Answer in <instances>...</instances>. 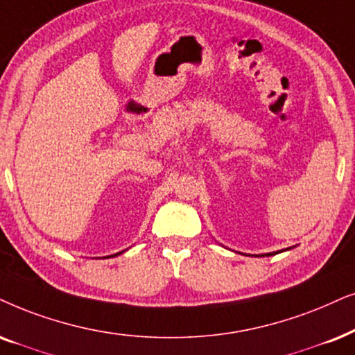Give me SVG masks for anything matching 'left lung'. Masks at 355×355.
I'll return each mask as SVG.
<instances>
[{"label":"left lung","mask_w":355,"mask_h":355,"mask_svg":"<svg viewBox=\"0 0 355 355\" xmlns=\"http://www.w3.org/2000/svg\"><path fill=\"white\" fill-rule=\"evenodd\" d=\"M268 256H270V254H268Z\"/></svg>","instance_id":"1"}]
</instances>
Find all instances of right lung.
<instances>
[{"mask_svg":"<svg viewBox=\"0 0 355 355\" xmlns=\"http://www.w3.org/2000/svg\"><path fill=\"white\" fill-rule=\"evenodd\" d=\"M119 254H121V252H119ZM114 256H117V254H114ZM109 257V256H107Z\"/></svg>","mask_w":355,"mask_h":355,"instance_id":"obj_1","label":"right lung"}]
</instances>
